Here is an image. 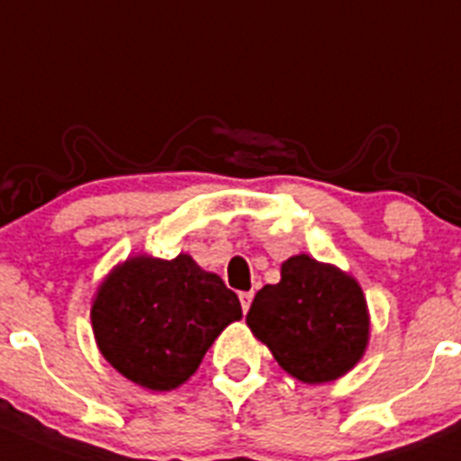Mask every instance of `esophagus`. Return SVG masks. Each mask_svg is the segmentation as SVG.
Here are the masks:
<instances>
[{
    "label": "esophagus",
    "instance_id": "34e87169",
    "mask_svg": "<svg viewBox=\"0 0 461 461\" xmlns=\"http://www.w3.org/2000/svg\"><path fill=\"white\" fill-rule=\"evenodd\" d=\"M251 301H253V292H240V303H242L244 312H249V308H251Z\"/></svg>",
    "mask_w": 461,
    "mask_h": 461
}]
</instances>
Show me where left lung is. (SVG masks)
<instances>
[{
	"label": "left lung",
	"instance_id": "8db88e82",
	"mask_svg": "<svg viewBox=\"0 0 461 461\" xmlns=\"http://www.w3.org/2000/svg\"><path fill=\"white\" fill-rule=\"evenodd\" d=\"M247 323L276 362L308 384L330 383L353 369L369 339L359 285L310 256L283 262L280 283L256 294Z\"/></svg>",
	"mask_w": 461,
	"mask_h": 461
}]
</instances>
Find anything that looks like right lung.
<instances>
[{
    "instance_id": "right-lung-1",
    "label": "right lung",
    "mask_w": 461,
    "mask_h": 461,
    "mask_svg": "<svg viewBox=\"0 0 461 461\" xmlns=\"http://www.w3.org/2000/svg\"><path fill=\"white\" fill-rule=\"evenodd\" d=\"M90 317L99 350L124 378L167 392L199 369L219 332L242 319V305L190 256H140L108 276Z\"/></svg>"
}]
</instances>
